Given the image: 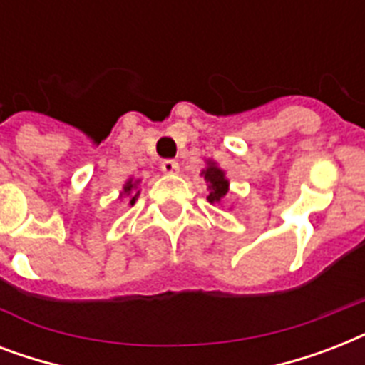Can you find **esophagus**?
I'll use <instances>...</instances> for the list:
<instances>
[{
	"label": "esophagus",
	"instance_id": "esophagus-1",
	"mask_svg": "<svg viewBox=\"0 0 365 365\" xmlns=\"http://www.w3.org/2000/svg\"><path fill=\"white\" fill-rule=\"evenodd\" d=\"M160 170L165 172V174H178L180 172V165H178L176 160H163L160 163Z\"/></svg>",
	"mask_w": 365,
	"mask_h": 365
}]
</instances>
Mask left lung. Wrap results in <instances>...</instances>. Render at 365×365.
<instances>
[{
  "instance_id": "left-lung-1",
  "label": "left lung",
  "mask_w": 365,
  "mask_h": 365,
  "mask_svg": "<svg viewBox=\"0 0 365 365\" xmlns=\"http://www.w3.org/2000/svg\"><path fill=\"white\" fill-rule=\"evenodd\" d=\"M200 176L205 178L208 185V202L214 206H223L229 193V178L222 166L216 160L206 159V166L200 170Z\"/></svg>"
}]
</instances>
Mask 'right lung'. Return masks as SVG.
<instances>
[{"instance_id":"add662e5","label":"right lung","mask_w":365,"mask_h":365,"mask_svg":"<svg viewBox=\"0 0 365 365\" xmlns=\"http://www.w3.org/2000/svg\"><path fill=\"white\" fill-rule=\"evenodd\" d=\"M140 182H142V180L128 178L125 182V185H123L121 193H119V199H126V202L130 206L134 205L138 200V197H140V191H142V189H140Z\"/></svg>"}]
</instances>
